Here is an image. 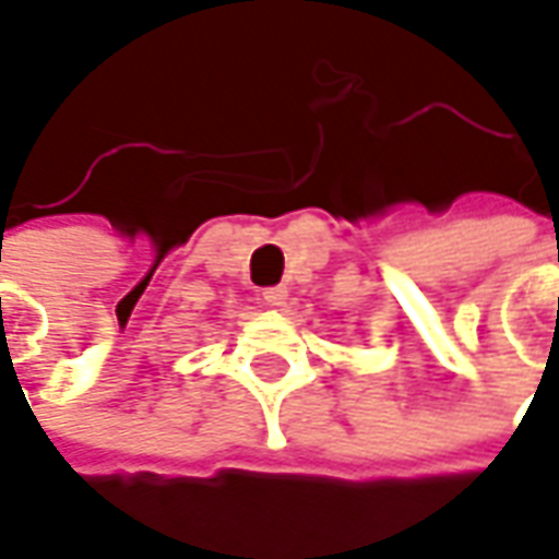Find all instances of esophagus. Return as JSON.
Listing matches in <instances>:
<instances>
[{"instance_id": "esophagus-1", "label": "esophagus", "mask_w": 559, "mask_h": 559, "mask_svg": "<svg viewBox=\"0 0 559 559\" xmlns=\"http://www.w3.org/2000/svg\"><path fill=\"white\" fill-rule=\"evenodd\" d=\"M263 302L272 308L284 306V302H287V287H266V290H263Z\"/></svg>"}]
</instances>
